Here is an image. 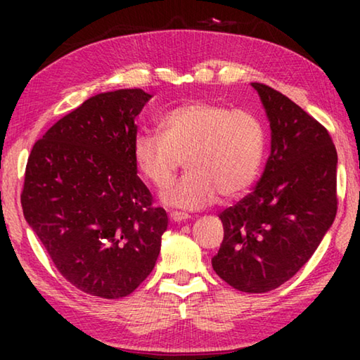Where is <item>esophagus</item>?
Wrapping results in <instances>:
<instances>
[{"mask_svg":"<svg viewBox=\"0 0 360 360\" xmlns=\"http://www.w3.org/2000/svg\"><path fill=\"white\" fill-rule=\"evenodd\" d=\"M169 219L174 222H182V221H187L188 214L187 212H181V211H173L172 214H169Z\"/></svg>","mask_w":360,"mask_h":360,"instance_id":"esophagus-1","label":"esophagus"}]
</instances>
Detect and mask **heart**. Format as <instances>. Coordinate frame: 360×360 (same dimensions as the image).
I'll return each instance as SVG.
<instances>
[{"label": "heart", "instance_id": "1", "mask_svg": "<svg viewBox=\"0 0 360 360\" xmlns=\"http://www.w3.org/2000/svg\"><path fill=\"white\" fill-rule=\"evenodd\" d=\"M162 133H139L133 141L138 173L163 191L186 162L188 173L163 193V203L202 210L249 191L264 163L266 133L257 115L214 103L178 106L162 119Z\"/></svg>", "mask_w": 360, "mask_h": 360}]
</instances>
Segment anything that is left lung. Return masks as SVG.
Listing matches in <instances>:
<instances>
[{
	"mask_svg": "<svg viewBox=\"0 0 360 360\" xmlns=\"http://www.w3.org/2000/svg\"><path fill=\"white\" fill-rule=\"evenodd\" d=\"M271 130L254 191L222 211L224 240L211 264L231 288L262 294L307 264L337 216V149L318 120L265 84L252 82Z\"/></svg>",
	"mask_w": 360,
	"mask_h": 360,
	"instance_id": "left-lung-1",
	"label": "left lung"
}]
</instances>
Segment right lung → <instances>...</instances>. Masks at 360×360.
<instances>
[{"label": "right lung", "instance_id": "obj_1", "mask_svg": "<svg viewBox=\"0 0 360 360\" xmlns=\"http://www.w3.org/2000/svg\"><path fill=\"white\" fill-rule=\"evenodd\" d=\"M141 89L98 94L36 141L20 195L23 216L62 276L85 294L130 295L154 270L163 208L133 162Z\"/></svg>", "mask_w": 360, "mask_h": 360}]
</instances>
